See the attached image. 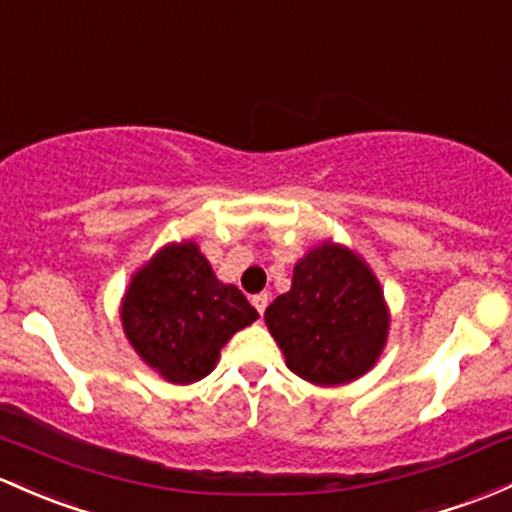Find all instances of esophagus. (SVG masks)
Returning a JSON list of instances; mask_svg holds the SVG:
<instances>
[{"mask_svg":"<svg viewBox=\"0 0 512 512\" xmlns=\"http://www.w3.org/2000/svg\"><path fill=\"white\" fill-rule=\"evenodd\" d=\"M267 304H270V297H267V294H255V297H252V306H255V309L260 311V316L265 314Z\"/></svg>","mask_w":512,"mask_h":512,"instance_id":"1","label":"esophagus"}]
</instances>
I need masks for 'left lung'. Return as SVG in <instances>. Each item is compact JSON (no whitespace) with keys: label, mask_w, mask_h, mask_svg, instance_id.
Returning <instances> with one entry per match:
<instances>
[{"label":"left lung","mask_w":512,"mask_h":512,"mask_svg":"<svg viewBox=\"0 0 512 512\" xmlns=\"http://www.w3.org/2000/svg\"><path fill=\"white\" fill-rule=\"evenodd\" d=\"M265 324L294 375L333 387L375 368L390 333V309L368 262L324 240L294 265L292 289L267 306Z\"/></svg>","instance_id":"1"}]
</instances>
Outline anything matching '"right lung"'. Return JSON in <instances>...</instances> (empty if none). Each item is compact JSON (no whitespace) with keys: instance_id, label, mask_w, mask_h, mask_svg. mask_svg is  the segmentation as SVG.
I'll return each mask as SVG.
<instances>
[{"instance_id":"1","label":"right lung","mask_w":512,"mask_h":512,"mask_svg":"<svg viewBox=\"0 0 512 512\" xmlns=\"http://www.w3.org/2000/svg\"><path fill=\"white\" fill-rule=\"evenodd\" d=\"M260 319L235 284L215 277L193 240L166 242L129 279L120 321L134 353L166 383L213 373L220 348Z\"/></svg>"}]
</instances>
